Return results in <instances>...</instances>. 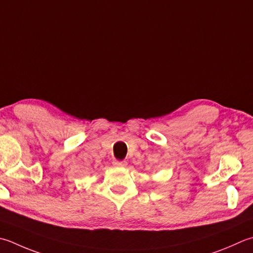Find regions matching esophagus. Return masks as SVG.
<instances>
[{
    "instance_id": "esophagus-1",
    "label": "esophagus",
    "mask_w": 253,
    "mask_h": 253,
    "mask_svg": "<svg viewBox=\"0 0 253 253\" xmlns=\"http://www.w3.org/2000/svg\"><path fill=\"white\" fill-rule=\"evenodd\" d=\"M113 166L116 168H125L127 166V162L126 161H114Z\"/></svg>"
}]
</instances>
